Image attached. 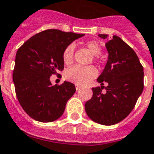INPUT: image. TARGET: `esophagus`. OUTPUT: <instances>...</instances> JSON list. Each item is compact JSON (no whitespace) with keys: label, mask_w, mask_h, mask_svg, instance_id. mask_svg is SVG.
Listing matches in <instances>:
<instances>
[{"label":"esophagus","mask_w":154,"mask_h":154,"mask_svg":"<svg viewBox=\"0 0 154 154\" xmlns=\"http://www.w3.org/2000/svg\"><path fill=\"white\" fill-rule=\"evenodd\" d=\"M80 88H81L80 85H78V84H76V89H77V90H79Z\"/></svg>","instance_id":"obj_1"}]
</instances>
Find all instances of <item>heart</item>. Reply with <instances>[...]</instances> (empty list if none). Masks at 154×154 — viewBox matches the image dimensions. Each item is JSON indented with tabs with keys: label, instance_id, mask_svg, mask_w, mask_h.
Returning a JSON list of instances; mask_svg holds the SVG:
<instances>
[{
	"label": "heart",
	"instance_id": "obj_1",
	"mask_svg": "<svg viewBox=\"0 0 154 154\" xmlns=\"http://www.w3.org/2000/svg\"><path fill=\"white\" fill-rule=\"evenodd\" d=\"M87 49L94 56H97L101 53L100 45L95 41H89L86 44ZM74 47L72 45H68L63 53V61L64 64L70 65L73 62ZM97 71L93 66H79L76 65L68 68L65 72V78L69 82L78 85H85L97 77Z\"/></svg>",
	"mask_w": 154,
	"mask_h": 154
}]
</instances>
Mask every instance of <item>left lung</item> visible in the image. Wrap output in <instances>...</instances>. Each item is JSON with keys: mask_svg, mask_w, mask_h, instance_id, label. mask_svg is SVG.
Returning <instances> with one entry per match:
<instances>
[{"mask_svg": "<svg viewBox=\"0 0 154 154\" xmlns=\"http://www.w3.org/2000/svg\"><path fill=\"white\" fill-rule=\"evenodd\" d=\"M107 39L108 59L97 78L101 87L92 88L91 99L86 102L87 115L94 122L113 125L122 121L132 111L143 90V68L135 52L121 38L114 35H99ZM108 83L107 92L102 89Z\"/></svg>", "mask_w": 154, "mask_h": 154, "instance_id": "left-lung-1", "label": "left lung"}]
</instances>
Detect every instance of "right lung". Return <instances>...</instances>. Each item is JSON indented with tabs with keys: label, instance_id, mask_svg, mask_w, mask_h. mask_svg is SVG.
Masks as SVG:
<instances>
[{
	"label": "right lung",
	"instance_id": "obj_1",
	"mask_svg": "<svg viewBox=\"0 0 154 154\" xmlns=\"http://www.w3.org/2000/svg\"><path fill=\"white\" fill-rule=\"evenodd\" d=\"M84 35L47 29L29 38L16 53L13 82L19 102L32 119L52 122L60 118L75 85L64 82L52 86L50 77L63 70V53Z\"/></svg>",
	"mask_w": 154,
	"mask_h": 154
}]
</instances>
